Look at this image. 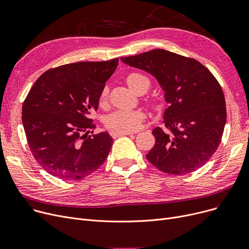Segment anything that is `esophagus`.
<instances>
[{"label":"esophagus","instance_id":"34e87169","mask_svg":"<svg viewBox=\"0 0 249 249\" xmlns=\"http://www.w3.org/2000/svg\"><path fill=\"white\" fill-rule=\"evenodd\" d=\"M131 134H133V133H131V132H111V135L113 136V137H119V136H124V135H131Z\"/></svg>","mask_w":249,"mask_h":249}]
</instances>
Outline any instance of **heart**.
<instances>
[{
    "label": "heart",
    "mask_w": 249,
    "mask_h": 249,
    "mask_svg": "<svg viewBox=\"0 0 249 249\" xmlns=\"http://www.w3.org/2000/svg\"><path fill=\"white\" fill-rule=\"evenodd\" d=\"M126 83L135 93H145L150 87L148 78L139 72L129 73L126 76ZM108 94V87H105L100 94L99 102L101 105L106 103ZM143 117V113L138 110H117L107 117L106 126L116 132H132L141 126Z\"/></svg>",
    "instance_id": "obj_1"
}]
</instances>
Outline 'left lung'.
I'll list each match as a JSON object with an SVG mask.
<instances>
[{
	"label": "left lung",
	"instance_id": "8db88e82",
	"mask_svg": "<svg viewBox=\"0 0 249 249\" xmlns=\"http://www.w3.org/2000/svg\"><path fill=\"white\" fill-rule=\"evenodd\" d=\"M122 62L156 78L168 107L167 130H152L155 144L146 159L160 171L187 175L203 166L217 150L226 123L223 90L207 68L194 58L152 49Z\"/></svg>",
	"mask_w": 249,
	"mask_h": 249
}]
</instances>
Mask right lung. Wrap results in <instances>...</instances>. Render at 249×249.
I'll list each match as a JSON object with an SVG mask.
<instances>
[{"instance_id": "right-lung-1", "label": "right lung", "mask_w": 249, "mask_h": 249, "mask_svg": "<svg viewBox=\"0 0 249 249\" xmlns=\"http://www.w3.org/2000/svg\"><path fill=\"white\" fill-rule=\"evenodd\" d=\"M118 60L51 69L38 77L26 97L22 108L26 137L34 159L51 176L80 179L108 158L114 140L107 131L88 136L95 128L89 115L97 111L101 91Z\"/></svg>"}]
</instances>
